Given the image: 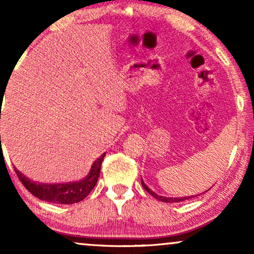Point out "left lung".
<instances>
[{
    "instance_id": "left-lung-1",
    "label": "left lung",
    "mask_w": 254,
    "mask_h": 254,
    "mask_svg": "<svg viewBox=\"0 0 254 254\" xmlns=\"http://www.w3.org/2000/svg\"><path fill=\"white\" fill-rule=\"evenodd\" d=\"M141 184L142 186H143V189L147 190V192L150 194V195H152L155 197V199H157L159 201H162V202H166V203H173V202H182V201H185V200H189L190 199L192 196H185V197H165V196H161V195H157L155 192H152V190L149 189V187L145 185V184L143 183V180L141 179Z\"/></svg>"
}]
</instances>
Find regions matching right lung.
I'll use <instances>...</instances> for the list:
<instances>
[{
	"label": "right lung",
	"mask_w": 254,
	"mask_h": 254,
	"mask_svg": "<svg viewBox=\"0 0 254 254\" xmlns=\"http://www.w3.org/2000/svg\"><path fill=\"white\" fill-rule=\"evenodd\" d=\"M103 154L97 161L93 162L92 168L90 170L89 175L86 178L79 180L75 183L67 184H41L36 183L26 178L19 171L15 169L17 177L22 182L24 187L32 194L37 196L38 199L47 201L52 203H61V204H72L79 202L88 196V194L91 192L93 187L96 186L97 180H98L100 173V166L104 159Z\"/></svg>",
	"instance_id": "obj_1"
}]
</instances>
